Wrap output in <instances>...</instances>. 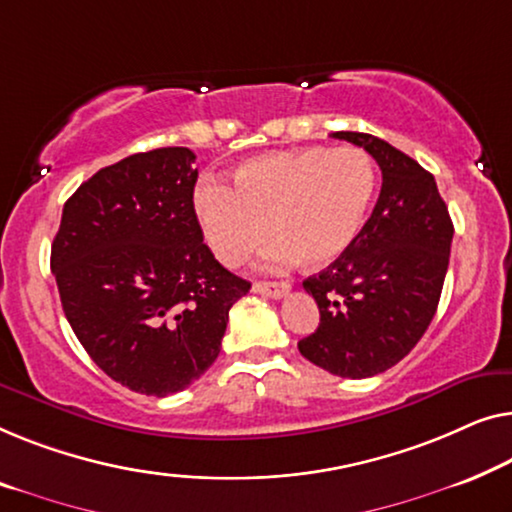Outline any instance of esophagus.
<instances>
[{"label":"esophagus","instance_id":"obj_1","mask_svg":"<svg viewBox=\"0 0 512 512\" xmlns=\"http://www.w3.org/2000/svg\"><path fill=\"white\" fill-rule=\"evenodd\" d=\"M291 291V284L288 281H256L254 284V293H261V295H268V298H284Z\"/></svg>","mask_w":512,"mask_h":512}]
</instances>
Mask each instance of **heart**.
I'll return each mask as SVG.
<instances>
[{
  "label": "heart",
  "instance_id": "1",
  "mask_svg": "<svg viewBox=\"0 0 512 512\" xmlns=\"http://www.w3.org/2000/svg\"><path fill=\"white\" fill-rule=\"evenodd\" d=\"M235 189L203 182L196 214L207 247L228 268H238L272 235L265 268L302 261L325 265L351 247L374 201L376 168L353 145L300 147L244 161ZM271 226L268 227L267 224Z\"/></svg>",
  "mask_w": 512,
  "mask_h": 512
}]
</instances>
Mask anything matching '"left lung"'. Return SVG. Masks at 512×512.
Masks as SVG:
<instances>
[{"mask_svg":"<svg viewBox=\"0 0 512 512\" xmlns=\"http://www.w3.org/2000/svg\"><path fill=\"white\" fill-rule=\"evenodd\" d=\"M332 138L372 154L383 184L351 247L302 281L321 323L298 348L325 372L367 379L409 355L432 323L455 228L434 175L418 161L369 133L335 131Z\"/></svg>","mask_w":512,"mask_h":512,"instance_id":"obj_1","label":"left lung"}]
</instances>
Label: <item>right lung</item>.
I'll use <instances>...</instances> for the list:
<instances>
[{"instance_id": "obj_1", "label": "right lung", "mask_w": 512, "mask_h": 512, "mask_svg": "<svg viewBox=\"0 0 512 512\" xmlns=\"http://www.w3.org/2000/svg\"><path fill=\"white\" fill-rule=\"evenodd\" d=\"M194 164L189 147H159L101 168L64 203L50 251L78 342L140 395H173L205 374L251 288L203 242Z\"/></svg>"}]
</instances>
